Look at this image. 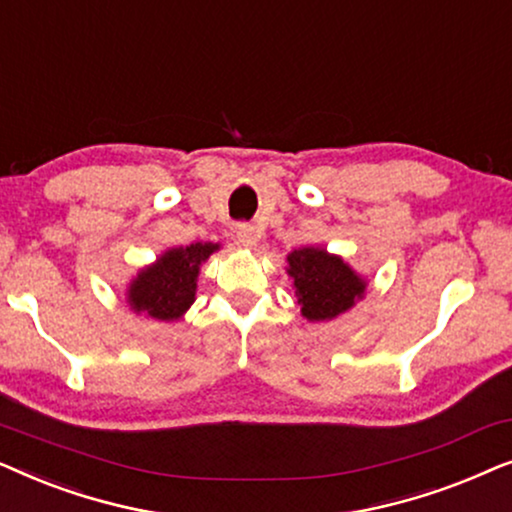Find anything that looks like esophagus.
<instances>
[{
  "label": "esophagus",
  "mask_w": 512,
  "mask_h": 512,
  "mask_svg": "<svg viewBox=\"0 0 512 512\" xmlns=\"http://www.w3.org/2000/svg\"><path fill=\"white\" fill-rule=\"evenodd\" d=\"M256 240H258L256 228L251 226V223H240V226H237V242H240L242 247L254 249L256 247Z\"/></svg>",
  "instance_id": "obj_1"
}]
</instances>
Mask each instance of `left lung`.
I'll return each instance as SVG.
<instances>
[{
  "label": "left lung",
  "mask_w": 512,
  "mask_h": 512,
  "mask_svg": "<svg viewBox=\"0 0 512 512\" xmlns=\"http://www.w3.org/2000/svg\"><path fill=\"white\" fill-rule=\"evenodd\" d=\"M286 261L300 312L310 321H331L352 310L366 291V282L340 256L328 254L326 249H296L286 256Z\"/></svg>",
  "instance_id": "left-lung-1"
}]
</instances>
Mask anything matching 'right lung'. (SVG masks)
<instances>
[{
	"instance_id": "add662e5",
	"label": "right lung",
	"mask_w": 512,
	"mask_h": 512,
	"mask_svg": "<svg viewBox=\"0 0 512 512\" xmlns=\"http://www.w3.org/2000/svg\"><path fill=\"white\" fill-rule=\"evenodd\" d=\"M219 244L195 242L191 247L167 249L156 263L139 270L128 286V303L137 314L153 319L174 321L184 317L193 305L198 289L200 265L207 261Z\"/></svg>"
}]
</instances>
